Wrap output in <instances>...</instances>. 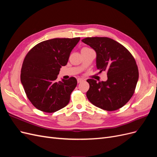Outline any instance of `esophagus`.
<instances>
[{
	"label": "esophagus",
	"mask_w": 157,
	"mask_h": 157,
	"mask_svg": "<svg viewBox=\"0 0 157 157\" xmlns=\"http://www.w3.org/2000/svg\"><path fill=\"white\" fill-rule=\"evenodd\" d=\"M82 81H83V79H82V78H78L77 79L78 83H80V82H82Z\"/></svg>",
	"instance_id": "1"
}]
</instances>
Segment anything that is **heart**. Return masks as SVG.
<instances>
[{"label":"heart","instance_id":"heart-1","mask_svg":"<svg viewBox=\"0 0 157 157\" xmlns=\"http://www.w3.org/2000/svg\"><path fill=\"white\" fill-rule=\"evenodd\" d=\"M88 49H90V48H86V47H85V48H83L82 49V50H88Z\"/></svg>","mask_w":157,"mask_h":157}]
</instances>
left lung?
Masks as SVG:
<instances>
[{
	"mask_svg": "<svg viewBox=\"0 0 157 157\" xmlns=\"http://www.w3.org/2000/svg\"><path fill=\"white\" fill-rule=\"evenodd\" d=\"M96 53V67L107 73L106 81L88 79L86 92L93 105L105 111H115L130 100L139 78L134 57L124 46L108 37H87L82 39Z\"/></svg>",
	"mask_w": 157,
	"mask_h": 157,
	"instance_id": "8db88e82",
	"label": "left lung"
}]
</instances>
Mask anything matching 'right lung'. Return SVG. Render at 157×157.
Returning a JSON list of instances; mask_svg holds the SVG:
<instances>
[{"label": "right lung", "instance_id": "obj_1", "mask_svg": "<svg viewBox=\"0 0 157 157\" xmlns=\"http://www.w3.org/2000/svg\"><path fill=\"white\" fill-rule=\"evenodd\" d=\"M80 39L47 40L33 47L25 56L21 82L28 99L39 110L54 113L69 103L71 94L77 86V79L71 77L58 81L57 78Z\"/></svg>", "mask_w": 157, "mask_h": 157}]
</instances>
